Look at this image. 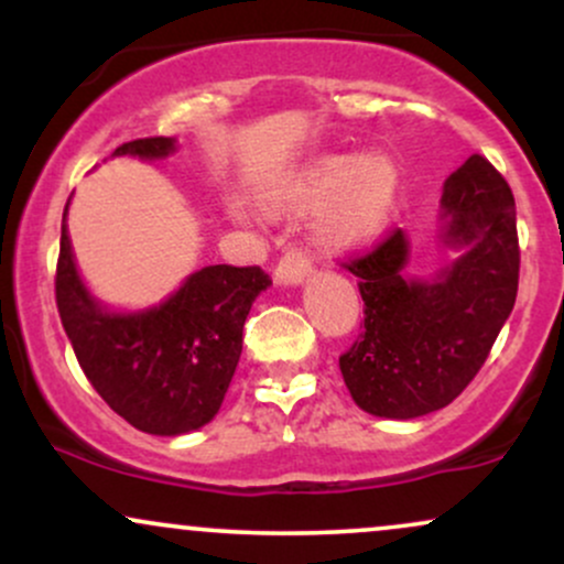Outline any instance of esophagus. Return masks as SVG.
I'll return each instance as SVG.
<instances>
[{
    "mask_svg": "<svg viewBox=\"0 0 564 564\" xmlns=\"http://www.w3.org/2000/svg\"><path fill=\"white\" fill-rule=\"evenodd\" d=\"M310 273H313V260H310L302 246H291L286 254L281 257V262L275 264V281L286 283V286L302 283Z\"/></svg>",
    "mask_w": 564,
    "mask_h": 564,
    "instance_id": "1",
    "label": "esophagus"
}]
</instances>
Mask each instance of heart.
I'll use <instances>...</instances> for the list:
<instances>
[{"mask_svg": "<svg viewBox=\"0 0 564 564\" xmlns=\"http://www.w3.org/2000/svg\"><path fill=\"white\" fill-rule=\"evenodd\" d=\"M398 193V170L387 156H326L310 164L291 191V204L321 209L332 204L323 238L336 246L364 243L384 228Z\"/></svg>", "mask_w": 564, "mask_h": 564, "instance_id": "1", "label": "heart"}]
</instances>
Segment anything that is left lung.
Listing matches in <instances>:
<instances>
[{"label":"left lung","instance_id":"obj_1","mask_svg":"<svg viewBox=\"0 0 564 564\" xmlns=\"http://www.w3.org/2000/svg\"><path fill=\"white\" fill-rule=\"evenodd\" d=\"M443 219L445 241L467 251L435 283L400 275L408 262L403 230L341 260L358 275L364 332L339 355V368L355 403L373 416L416 419L453 403L488 360L514 307V196L480 153L445 183Z\"/></svg>","mask_w":564,"mask_h":564}]
</instances>
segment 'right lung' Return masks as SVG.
<instances>
[{"label":"right lung","instance_id":"right-lung-1","mask_svg":"<svg viewBox=\"0 0 564 564\" xmlns=\"http://www.w3.org/2000/svg\"><path fill=\"white\" fill-rule=\"evenodd\" d=\"M170 151L172 138H142L119 145L113 156L161 159ZM270 283L260 264H212L159 307L108 313L76 273L63 212L55 270L63 328L97 394L148 435H183L215 419L241 358L246 315Z\"/></svg>","mask_w":564,"mask_h":564}]
</instances>
